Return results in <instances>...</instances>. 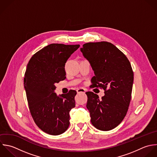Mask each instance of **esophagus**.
Instances as JSON below:
<instances>
[{"label":"esophagus","mask_w":157,"mask_h":157,"mask_svg":"<svg viewBox=\"0 0 157 157\" xmlns=\"http://www.w3.org/2000/svg\"><path fill=\"white\" fill-rule=\"evenodd\" d=\"M77 93L78 94H80V93H83L84 94L86 92V89H84V88H79L77 90Z\"/></svg>","instance_id":"obj_1"}]
</instances>
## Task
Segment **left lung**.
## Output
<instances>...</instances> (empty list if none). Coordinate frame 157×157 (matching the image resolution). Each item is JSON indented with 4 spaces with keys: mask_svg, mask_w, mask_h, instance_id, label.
I'll use <instances>...</instances> for the list:
<instances>
[{
    "mask_svg": "<svg viewBox=\"0 0 157 157\" xmlns=\"http://www.w3.org/2000/svg\"><path fill=\"white\" fill-rule=\"evenodd\" d=\"M80 51L94 71L92 86L105 90L101 99L92 92L86 93L91 123L100 130H111L121 123L128 109L134 78L131 64L122 51L107 41L85 43Z\"/></svg>",
    "mask_w": 157,
    "mask_h": 157,
    "instance_id": "obj_1",
    "label": "left lung"
}]
</instances>
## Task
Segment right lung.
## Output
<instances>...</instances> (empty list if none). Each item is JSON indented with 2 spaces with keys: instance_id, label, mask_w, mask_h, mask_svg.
<instances>
[{
  "instance_id": "right-lung-1",
  "label": "right lung",
  "mask_w": 157,
  "mask_h": 157,
  "mask_svg": "<svg viewBox=\"0 0 157 157\" xmlns=\"http://www.w3.org/2000/svg\"><path fill=\"white\" fill-rule=\"evenodd\" d=\"M79 46L50 44L36 52L27 63L24 84L30 112L36 125L49 135H60L69 127L76 92L57 95L55 84L66 78L65 65Z\"/></svg>"
}]
</instances>
